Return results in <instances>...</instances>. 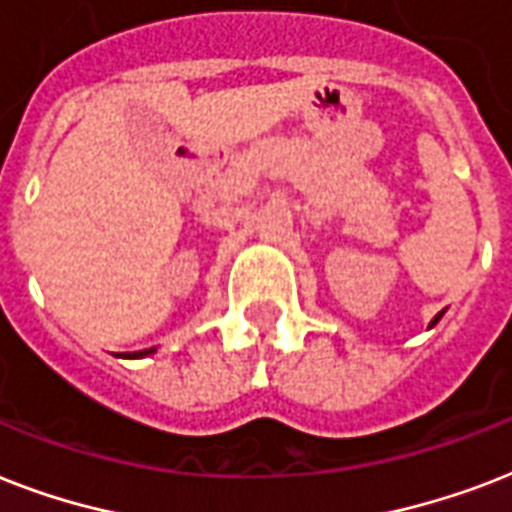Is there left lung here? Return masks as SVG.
Segmentation results:
<instances>
[{
  "label": "left lung",
  "mask_w": 512,
  "mask_h": 512,
  "mask_svg": "<svg viewBox=\"0 0 512 512\" xmlns=\"http://www.w3.org/2000/svg\"><path fill=\"white\" fill-rule=\"evenodd\" d=\"M444 313H446V311L436 313V316H433V321H430V327H428V329H433V327H436V324H438V321H441V316H444Z\"/></svg>",
  "instance_id": "left-lung-1"
}]
</instances>
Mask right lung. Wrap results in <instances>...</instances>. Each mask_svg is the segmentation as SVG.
<instances>
[{
    "label": "right lung",
    "mask_w": 512,
    "mask_h": 512,
    "mask_svg": "<svg viewBox=\"0 0 512 512\" xmlns=\"http://www.w3.org/2000/svg\"><path fill=\"white\" fill-rule=\"evenodd\" d=\"M151 353H156V348H148V350H138V353H124V358H143V356H151Z\"/></svg>",
    "instance_id": "1"
}]
</instances>
